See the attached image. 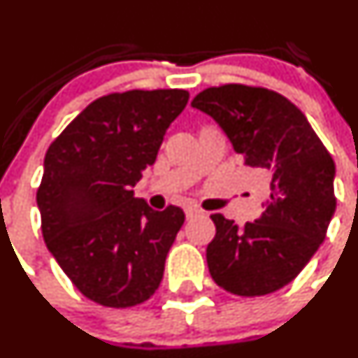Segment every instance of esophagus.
Returning <instances> with one entry per match:
<instances>
[{
  "label": "esophagus",
  "mask_w": 358,
  "mask_h": 358,
  "mask_svg": "<svg viewBox=\"0 0 358 358\" xmlns=\"http://www.w3.org/2000/svg\"><path fill=\"white\" fill-rule=\"evenodd\" d=\"M186 218H194V217H201L203 211L199 208H196V206H187L186 210Z\"/></svg>",
  "instance_id": "obj_1"
}]
</instances>
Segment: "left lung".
<instances>
[{
	"label": "left lung",
	"instance_id": "left-lung-1",
	"mask_svg": "<svg viewBox=\"0 0 358 358\" xmlns=\"http://www.w3.org/2000/svg\"><path fill=\"white\" fill-rule=\"evenodd\" d=\"M191 106L213 117L244 164L270 182V199L257 220L239 227L211 215L217 227L206 248L211 278L242 297L280 290L326 237L336 208L331 155L302 110L268 88L210 87Z\"/></svg>",
	"mask_w": 358,
	"mask_h": 358
}]
</instances>
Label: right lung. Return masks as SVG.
<instances>
[{"mask_svg":"<svg viewBox=\"0 0 358 358\" xmlns=\"http://www.w3.org/2000/svg\"><path fill=\"white\" fill-rule=\"evenodd\" d=\"M186 90H129L87 106L48 148L37 189L42 236L61 270L106 307L148 301L184 211H155L133 187L153 165Z\"/></svg>","mask_w":358,"mask_h":358,"instance_id":"1","label":"right lung"}]
</instances>
